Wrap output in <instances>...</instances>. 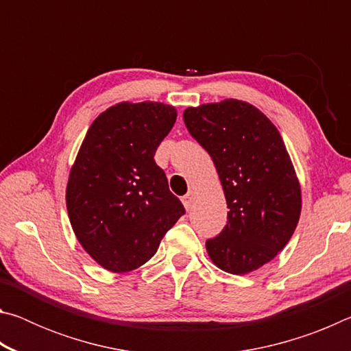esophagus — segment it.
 <instances>
[{"mask_svg": "<svg viewBox=\"0 0 351 351\" xmlns=\"http://www.w3.org/2000/svg\"><path fill=\"white\" fill-rule=\"evenodd\" d=\"M193 198H195V193L192 192V190H190L189 193H186V195H184V197H182V204H184V207H186L187 210L190 209V207H192Z\"/></svg>", "mask_w": 351, "mask_h": 351, "instance_id": "34e87169", "label": "esophagus"}]
</instances>
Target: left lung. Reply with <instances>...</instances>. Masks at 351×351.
Segmentation results:
<instances>
[{"label": "left lung", "instance_id": "obj_1", "mask_svg": "<svg viewBox=\"0 0 351 351\" xmlns=\"http://www.w3.org/2000/svg\"><path fill=\"white\" fill-rule=\"evenodd\" d=\"M184 123L210 154L228 203V223L206 249L219 269L247 274L282 251L300 217V186L278 130L235 99L187 108Z\"/></svg>", "mask_w": 351, "mask_h": 351}]
</instances>
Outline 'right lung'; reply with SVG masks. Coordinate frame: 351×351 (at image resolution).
<instances>
[{
  "instance_id": "add662e5",
  "label": "right lung",
  "mask_w": 351,
  "mask_h": 351,
  "mask_svg": "<svg viewBox=\"0 0 351 351\" xmlns=\"http://www.w3.org/2000/svg\"><path fill=\"white\" fill-rule=\"evenodd\" d=\"M175 121L170 105L123 102L104 111L83 139L68 180V215L77 240L105 269L139 268L186 213L154 162Z\"/></svg>"
}]
</instances>
